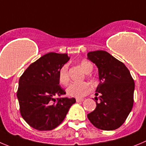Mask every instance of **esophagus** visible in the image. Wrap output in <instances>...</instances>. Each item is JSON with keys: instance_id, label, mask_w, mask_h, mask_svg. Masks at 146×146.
Returning <instances> with one entry per match:
<instances>
[{"instance_id": "obj_1", "label": "esophagus", "mask_w": 146, "mask_h": 146, "mask_svg": "<svg viewBox=\"0 0 146 146\" xmlns=\"http://www.w3.org/2000/svg\"><path fill=\"white\" fill-rule=\"evenodd\" d=\"M76 102H78V103H80V102H82L83 101H84V99H79V98H76Z\"/></svg>"}]
</instances>
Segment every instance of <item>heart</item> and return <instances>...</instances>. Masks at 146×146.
Returning a JSON list of instances; mask_svg holds the SVG:
<instances>
[{
  "instance_id": "heart-1",
  "label": "heart",
  "mask_w": 146,
  "mask_h": 146,
  "mask_svg": "<svg viewBox=\"0 0 146 146\" xmlns=\"http://www.w3.org/2000/svg\"><path fill=\"white\" fill-rule=\"evenodd\" d=\"M80 66L86 73H89L93 70V65L86 60L80 62ZM58 81L62 86H66L69 82L68 66L67 64L62 65L58 70ZM92 87L87 82L71 84L66 88V94L70 97L82 98L91 92Z\"/></svg>"
}]
</instances>
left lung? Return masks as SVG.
Here are the masks:
<instances>
[{
    "mask_svg": "<svg viewBox=\"0 0 146 146\" xmlns=\"http://www.w3.org/2000/svg\"><path fill=\"white\" fill-rule=\"evenodd\" d=\"M87 56L97 66L99 78L94 98L96 107L87 117L98 129L116 130L125 122L133 108L134 80L125 64L107 52H89Z\"/></svg>",
    "mask_w": 146,
    "mask_h": 146,
    "instance_id": "left-lung-1",
    "label": "left lung"
}]
</instances>
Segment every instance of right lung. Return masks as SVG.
Wrapping results in <instances>:
<instances>
[{
    "instance_id": "obj_1",
    "label": "right lung",
    "mask_w": 146,
    "mask_h": 146,
    "mask_svg": "<svg viewBox=\"0 0 146 146\" xmlns=\"http://www.w3.org/2000/svg\"><path fill=\"white\" fill-rule=\"evenodd\" d=\"M70 60L67 54L49 52L32 63L19 81L17 98L20 112L30 126L38 130H52L65 119L74 98L65 94L58 81V70Z\"/></svg>"
}]
</instances>
